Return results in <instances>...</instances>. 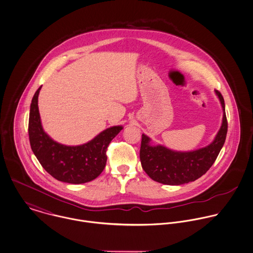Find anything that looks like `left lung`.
Listing matches in <instances>:
<instances>
[{"instance_id":"obj_1","label":"left lung","mask_w":253,"mask_h":253,"mask_svg":"<svg viewBox=\"0 0 253 253\" xmlns=\"http://www.w3.org/2000/svg\"><path fill=\"white\" fill-rule=\"evenodd\" d=\"M215 94L220 101L223 117L219 131L209 145L192 151H175L161 144L152 145L151 139L142 134L140 163L151 179L167 185H180L196 180L212 166L224 144L228 128L224 99L219 91L215 90Z\"/></svg>"}]
</instances>
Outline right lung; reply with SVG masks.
Returning a JSON list of instances; mask_svg holds the SVG:
<instances>
[{
    "mask_svg": "<svg viewBox=\"0 0 253 253\" xmlns=\"http://www.w3.org/2000/svg\"><path fill=\"white\" fill-rule=\"evenodd\" d=\"M41 88L42 86L32 99L29 115V140L35 156L42 168L57 180L81 184L95 179L106 167V151L110 142L123 127H110L81 145L59 143L52 140L42 126L38 107Z\"/></svg>",
    "mask_w": 253,
    "mask_h": 253,
    "instance_id": "right-lung-1",
    "label": "right lung"
}]
</instances>
